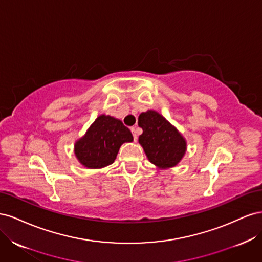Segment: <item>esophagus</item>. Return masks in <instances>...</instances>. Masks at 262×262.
I'll return each instance as SVG.
<instances>
[{"label":"esophagus","mask_w":262,"mask_h":262,"mask_svg":"<svg viewBox=\"0 0 262 262\" xmlns=\"http://www.w3.org/2000/svg\"><path fill=\"white\" fill-rule=\"evenodd\" d=\"M131 132H132V134H133V139H134V141H137V140H138V133H137L136 128H131Z\"/></svg>","instance_id":"esophagus-1"}]
</instances>
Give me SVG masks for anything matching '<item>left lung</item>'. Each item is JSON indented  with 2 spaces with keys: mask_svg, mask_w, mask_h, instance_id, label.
<instances>
[{
  "mask_svg": "<svg viewBox=\"0 0 262 262\" xmlns=\"http://www.w3.org/2000/svg\"><path fill=\"white\" fill-rule=\"evenodd\" d=\"M138 124L143 130L139 143L150 163L158 169L172 168L180 163L187 152V141L175 125L152 109L139 116Z\"/></svg>",
  "mask_w": 262,
  "mask_h": 262,
  "instance_id": "left-lung-1",
  "label": "left lung"
}]
</instances>
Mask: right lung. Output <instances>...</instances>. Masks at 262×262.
Masks as SVG:
<instances>
[{"mask_svg": "<svg viewBox=\"0 0 262 262\" xmlns=\"http://www.w3.org/2000/svg\"><path fill=\"white\" fill-rule=\"evenodd\" d=\"M132 141L131 131L121 120L109 115H100L84 136L75 141L74 154L86 168H104L115 162L123 143Z\"/></svg>", "mask_w": 262, "mask_h": 262, "instance_id": "1", "label": "right lung"}]
</instances>
